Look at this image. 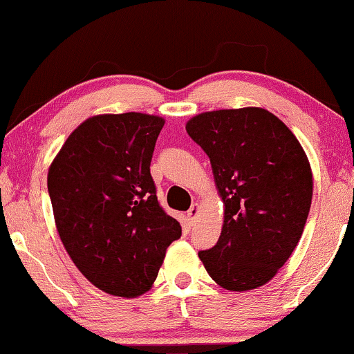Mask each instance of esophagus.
<instances>
[{"label": "esophagus", "mask_w": 354, "mask_h": 354, "mask_svg": "<svg viewBox=\"0 0 354 354\" xmlns=\"http://www.w3.org/2000/svg\"><path fill=\"white\" fill-rule=\"evenodd\" d=\"M198 214H199V204H192L191 209L187 210V217H189V221L194 223L196 218H198Z\"/></svg>", "instance_id": "obj_1"}]
</instances>
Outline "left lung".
<instances>
[{
  "label": "left lung",
  "mask_w": 354,
  "mask_h": 354,
  "mask_svg": "<svg viewBox=\"0 0 354 354\" xmlns=\"http://www.w3.org/2000/svg\"><path fill=\"white\" fill-rule=\"evenodd\" d=\"M186 131L209 156L225 205L222 234L201 261L223 289L259 288L288 261L307 222L314 183L306 151L259 107L199 114Z\"/></svg>",
  "instance_id": "8db88e82"
}]
</instances>
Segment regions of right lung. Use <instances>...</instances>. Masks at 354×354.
Instances as JSON below:
<instances>
[{"label": "right lung", "mask_w": 354, "mask_h": 354, "mask_svg": "<svg viewBox=\"0 0 354 354\" xmlns=\"http://www.w3.org/2000/svg\"><path fill=\"white\" fill-rule=\"evenodd\" d=\"M162 118L104 114L75 129L47 176L58 235L96 288L137 297L158 276L181 225L156 198L150 174Z\"/></svg>", "instance_id": "1"}]
</instances>
